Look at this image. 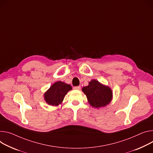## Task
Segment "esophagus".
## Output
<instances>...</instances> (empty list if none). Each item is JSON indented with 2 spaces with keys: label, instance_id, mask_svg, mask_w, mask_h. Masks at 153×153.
<instances>
[{
  "label": "esophagus",
  "instance_id": "1",
  "mask_svg": "<svg viewBox=\"0 0 153 153\" xmlns=\"http://www.w3.org/2000/svg\"><path fill=\"white\" fill-rule=\"evenodd\" d=\"M80 86H77V87H74V89L76 90H80Z\"/></svg>",
  "mask_w": 153,
  "mask_h": 153
}]
</instances>
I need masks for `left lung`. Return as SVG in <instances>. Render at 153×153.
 <instances>
[{
	"instance_id": "obj_1",
	"label": "left lung",
	"mask_w": 153,
	"mask_h": 153,
	"mask_svg": "<svg viewBox=\"0 0 153 153\" xmlns=\"http://www.w3.org/2000/svg\"><path fill=\"white\" fill-rule=\"evenodd\" d=\"M92 107L101 108L109 104L113 98V92L108 86L92 79L88 85L82 88Z\"/></svg>"
}]
</instances>
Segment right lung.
<instances>
[{"instance_id":"right-lung-1","label":"right lung","mask_w":153,"mask_h":153,"mask_svg":"<svg viewBox=\"0 0 153 153\" xmlns=\"http://www.w3.org/2000/svg\"><path fill=\"white\" fill-rule=\"evenodd\" d=\"M72 90V87L62 81H57L53 84L45 93L44 99L50 105L58 106L61 104L65 95Z\"/></svg>"}]
</instances>
